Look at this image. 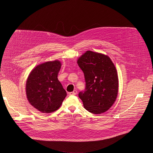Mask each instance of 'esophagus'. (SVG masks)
<instances>
[{"label": "esophagus", "mask_w": 153, "mask_h": 153, "mask_svg": "<svg viewBox=\"0 0 153 153\" xmlns=\"http://www.w3.org/2000/svg\"><path fill=\"white\" fill-rule=\"evenodd\" d=\"M77 90H74L73 91H71V92H69V95H76L77 94Z\"/></svg>", "instance_id": "obj_1"}]
</instances>
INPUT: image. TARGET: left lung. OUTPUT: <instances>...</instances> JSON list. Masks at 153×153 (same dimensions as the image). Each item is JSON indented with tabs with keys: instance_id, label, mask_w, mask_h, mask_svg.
Returning <instances> with one entry per match:
<instances>
[{
	"instance_id": "obj_1",
	"label": "left lung",
	"mask_w": 153,
	"mask_h": 153,
	"mask_svg": "<svg viewBox=\"0 0 153 153\" xmlns=\"http://www.w3.org/2000/svg\"><path fill=\"white\" fill-rule=\"evenodd\" d=\"M83 71L85 88L79 94L86 110L98 114L108 111L118 93V76L114 65L103 54L87 52L77 60Z\"/></svg>"
}]
</instances>
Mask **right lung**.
Returning a JSON list of instances; mask_svg holds the SVG:
<instances>
[{
  "instance_id": "1",
  "label": "right lung",
  "mask_w": 153,
  "mask_h": 153,
  "mask_svg": "<svg viewBox=\"0 0 153 153\" xmlns=\"http://www.w3.org/2000/svg\"><path fill=\"white\" fill-rule=\"evenodd\" d=\"M62 64L59 61L48 62L37 66L30 72L26 85L30 104L44 113L57 110L67 95L58 79Z\"/></svg>"
}]
</instances>
